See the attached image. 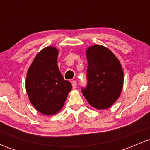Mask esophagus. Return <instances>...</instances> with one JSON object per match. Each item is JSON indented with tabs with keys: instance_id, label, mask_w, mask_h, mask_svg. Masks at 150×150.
Instances as JSON below:
<instances>
[{
	"instance_id": "1",
	"label": "esophagus",
	"mask_w": 150,
	"mask_h": 150,
	"mask_svg": "<svg viewBox=\"0 0 150 150\" xmlns=\"http://www.w3.org/2000/svg\"><path fill=\"white\" fill-rule=\"evenodd\" d=\"M72 86H73V88L75 89L77 87V82L75 80H73V82H72Z\"/></svg>"
}]
</instances>
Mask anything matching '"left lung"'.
I'll use <instances>...</instances> for the list:
<instances>
[{
    "mask_svg": "<svg viewBox=\"0 0 150 150\" xmlns=\"http://www.w3.org/2000/svg\"><path fill=\"white\" fill-rule=\"evenodd\" d=\"M87 86L82 92L91 106L109 108L119 97L123 72L119 61L107 48L94 45L87 50Z\"/></svg>",
    "mask_w": 150,
    "mask_h": 150,
    "instance_id": "1",
    "label": "left lung"
}]
</instances>
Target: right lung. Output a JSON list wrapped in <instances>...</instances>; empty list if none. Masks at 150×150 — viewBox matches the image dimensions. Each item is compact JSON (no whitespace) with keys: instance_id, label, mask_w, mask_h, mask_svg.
<instances>
[{"instance_id":"obj_1","label":"right lung","mask_w":150,"mask_h":150,"mask_svg":"<svg viewBox=\"0 0 150 150\" xmlns=\"http://www.w3.org/2000/svg\"><path fill=\"white\" fill-rule=\"evenodd\" d=\"M58 51L49 46L37 55L29 68L26 89L29 99L37 111L53 115L64 105L72 85L65 80L57 65Z\"/></svg>"}]
</instances>
